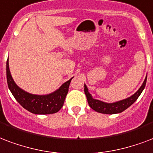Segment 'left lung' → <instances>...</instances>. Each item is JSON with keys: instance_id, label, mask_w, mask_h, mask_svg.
Here are the masks:
<instances>
[{"instance_id": "8db88e82", "label": "left lung", "mask_w": 153, "mask_h": 153, "mask_svg": "<svg viewBox=\"0 0 153 153\" xmlns=\"http://www.w3.org/2000/svg\"><path fill=\"white\" fill-rule=\"evenodd\" d=\"M147 82V77L144 79L143 84L140 87V88L137 91L132 95L131 97H128V99L125 100H120L118 102H112V103H108V102H104L100 101V100H95L93 99L91 95L88 92V89L86 85H84V92L85 95L87 96V102L88 104L91 108L97 112L102 113V114H109V115H112V114H116V113H120L126 110L131 106L132 103L136 102V100L138 99L139 96L143 91V90L145 87Z\"/></svg>"}]
</instances>
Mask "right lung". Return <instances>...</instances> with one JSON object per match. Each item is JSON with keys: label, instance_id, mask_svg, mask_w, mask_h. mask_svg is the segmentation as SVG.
<instances>
[{"label": "right lung", "instance_id": "right-lung-1", "mask_svg": "<svg viewBox=\"0 0 153 153\" xmlns=\"http://www.w3.org/2000/svg\"><path fill=\"white\" fill-rule=\"evenodd\" d=\"M6 76L8 87L16 100L30 112L38 115L53 114L62 108L72 79L66 82L59 89L51 94L45 95H32L21 89L15 83L9 71V58L6 62Z\"/></svg>", "mask_w": 153, "mask_h": 153}]
</instances>
